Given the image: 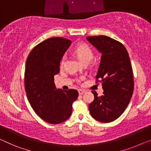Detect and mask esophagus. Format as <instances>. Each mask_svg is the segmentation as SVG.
<instances>
[{
	"instance_id": "esophagus-1",
	"label": "esophagus",
	"mask_w": 151,
	"mask_h": 151,
	"mask_svg": "<svg viewBox=\"0 0 151 151\" xmlns=\"http://www.w3.org/2000/svg\"><path fill=\"white\" fill-rule=\"evenodd\" d=\"M78 92H79V94H83L85 92V90L82 89H80L78 90Z\"/></svg>"
}]
</instances>
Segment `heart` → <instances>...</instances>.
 <instances>
[{
    "label": "heart",
    "mask_w": 151,
    "mask_h": 151,
    "mask_svg": "<svg viewBox=\"0 0 151 151\" xmlns=\"http://www.w3.org/2000/svg\"><path fill=\"white\" fill-rule=\"evenodd\" d=\"M73 53L83 63L90 61L94 56L93 50L91 47L86 44H81L76 46L73 49ZM65 59V56L63 57L61 62V65L63 64Z\"/></svg>",
    "instance_id": "heart-1"
}]
</instances>
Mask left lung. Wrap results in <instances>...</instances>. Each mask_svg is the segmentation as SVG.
I'll return each mask as SVG.
<instances>
[{
    "instance_id": "1",
    "label": "left lung",
    "mask_w": 151,
    "mask_h": 151,
    "mask_svg": "<svg viewBox=\"0 0 151 151\" xmlns=\"http://www.w3.org/2000/svg\"><path fill=\"white\" fill-rule=\"evenodd\" d=\"M102 53L96 76V83L101 82L103 94L92 90L93 102L89 105L92 117L109 123L121 115L130 101L134 91V76L128 52L120 42L106 36L87 37Z\"/></svg>"
}]
</instances>
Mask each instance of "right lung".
<instances>
[{
    "label": "right lung",
    "mask_w": 151,
    "mask_h": 151,
    "mask_svg": "<svg viewBox=\"0 0 151 151\" xmlns=\"http://www.w3.org/2000/svg\"><path fill=\"white\" fill-rule=\"evenodd\" d=\"M71 43L61 37L46 39L32 50L26 60L24 86L27 99L36 114L49 124L68 119L78 97L76 90L56 88L54 81L63 55Z\"/></svg>",
    "instance_id": "obj_1"
}]
</instances>
